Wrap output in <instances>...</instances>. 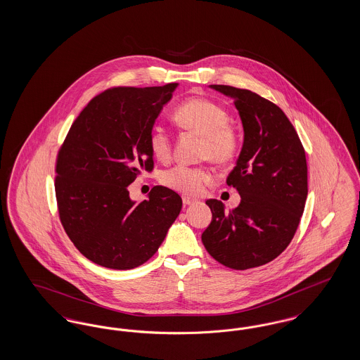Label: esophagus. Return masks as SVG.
<instances>
[{
  "label": "esophagus",
  "instance_id": "1",
  "mask_svg": "<svg viewBox=\"0 0 360 360\" xmlns=\"http://www.w3.org/2000/svg\"><path fill=\"white\" fill-rule=\"evenodd\" d=\"M182 201H184L185 205H193V204L195 202V200H193V198H190V197H184Z\"/></svg>",
  "mask_w": 360,
  "mask_h": 360
}]
</instances>
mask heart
<instances>
[{
	"mask_svg": "<svg viewBox=\"0 0 360 360\" xmlns=\"http://www.w3.org/2000/svg\"><path fill=\"white\" fill-rule=\"evenodd\" d=\"M176 124L204 137L201 156L214 163H229L239 151L240 136L238 129L229 124V115L223 105L204 97H194L181 103L174 112ZM150 150L158 160L166 162L172 156L170 132L155 125L148 136ZM213 175L206 167H194L176 165L166 170L160 176V182L166 188L186 195H197L202 191Z\"/></svg>",
	"mask_w": 360,
	"mask_h": 360,
	"instance_id": "obj_1",
	"label": "heart"
}]
</instances>
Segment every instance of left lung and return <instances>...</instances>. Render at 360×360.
Listing matches in <instances>:
<instances>
[{
  "label": "left lung",
  "mask_w": 360,
  "mask_h": 360,
  "mask_svg": "<svg viewBox=\"0 0 360 360\" xmlns=\"http://www.w3.org/2000/svg\"><path fill=\"white\" fill-rule=\"evenodd\" d=\"M210 87L231 97L239 110L244 141L226 185L241 200L228 213L221 201L207 200L212 221L201 239L219 263L247 270L274 260L290 244L308 195L305 150L275 103L251 90Z\"/></svg>",
  "instance_id": "obj_1"
}]
</instances>
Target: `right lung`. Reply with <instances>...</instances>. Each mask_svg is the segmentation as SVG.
Masks as SVG:
<instances>
[{"label":"right lung","mask_w":360,"mask_h":360,"mask_svg":"<svg viewBox=\"0 0 360 360\" xmlns=\"http://www.w3.org/2000/svg\"><path fill=\"white\" fill-rule=\"evenodd\" d=\"M178 84L113 87L96 96L72 122L56 158L60 223L78 251L113 270L154 255L182 209L178 193L155 186L136 204L128 186L153 172L148 136Z\"/></svg>","instance_id":"right-lung-1"}]
</instances>
